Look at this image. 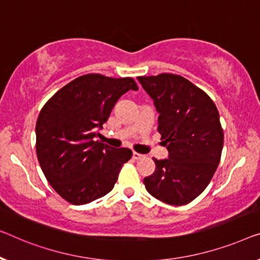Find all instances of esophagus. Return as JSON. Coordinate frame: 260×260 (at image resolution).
<instances>
[{
	"label": "esophagus",
	"instance_id": "obj_1",
	"mask_svg": "<svg viewBox=\"0 0 260 260\" xmlns=\"http://www.w3.org/2000/svg\"><path fill=\"white\" fill-rule=\"evenodd\" d=\"M132 156H133V158H134V160H139V158H141V157H143V155H142V154H140V153L133 152V155H132Z\"/></svg>",
	"mask_w": 260,
	"mask_h": 260
}]
</instances>
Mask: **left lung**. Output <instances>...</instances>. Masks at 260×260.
Here are the masks:
<instances>
[{
    "mask_svg": "<svg viewBox=\"0 0 260 260\" xmlns=\"http://www.w3.org/2000/svg\"><path fill=\"white\" fill-rule=\"evenodd\" d=\"M158 113L157 131L168 158L155 162L143 179L150 195L184 205L202 193L218 167L224 134L219 114L207 93L183 77L161 73L138 77Z\"/></svg>",
    "mask_w": 260,
    "mask_h": 260,
    "instance_id": "left-lung-1",
    "label": "left lung"
}]
</instances>
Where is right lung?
I'll use <instances>...</instances> for the list:
<instances>
[{"label":"right lung","instance_id":"obj_1","mask_svg":"<svg viewBox=\"0 0 260 260\" xmlns=\"http://www.w3.org/2000/svg\"><path fill=\"white\" fill-rule=\"evenodd\" d=\"M138 90L132 78L98 73L65 85L42 108L36 122V153L46 180L75 205L90 203L113 189L128 148L94 141L120 96Z\"/></svg>","mask_w":260,"mask_h":260}]
</instances>
